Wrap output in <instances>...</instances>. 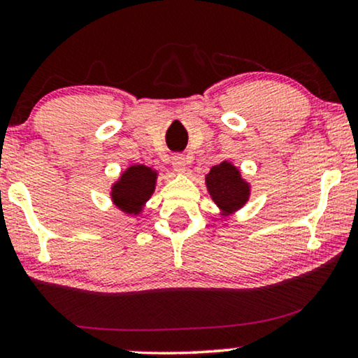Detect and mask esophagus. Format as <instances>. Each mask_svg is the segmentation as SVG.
<instances>
[{"instance_id":"1","label":"esophagus","mask_w":358,"mask_h":358,"mask_svg":"<svg viewBox=\"0 0 358 358\" xmlns=\"http://www.w3.org/2000/svg\"><path fill=\"white\" fill-rule=\"evenodd\" d=\"M172 165H173L175 172L183 173L185 170H186V162H185L183 155H173V157H172Z\"/></svg>"}]
</instances>
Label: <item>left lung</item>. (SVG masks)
Instances as JSON below:
<instances>
[{"instance_id": "left-lung-1", "label": "left lung", "mask_w": 358, "mask_h": 358, "mask_svg": "<svg viewBox=\"0 0 358 358\" xmlns=\"http://www.w3.org/2000/svg\"><path fill=\"white\" fill-rule=\"evenodd\" d=\"M206 186L222 215H230L243 208L250 199V183L241 178L240 170L227 160L210 169L206 175Z\"/></svg>"}]
</instances>
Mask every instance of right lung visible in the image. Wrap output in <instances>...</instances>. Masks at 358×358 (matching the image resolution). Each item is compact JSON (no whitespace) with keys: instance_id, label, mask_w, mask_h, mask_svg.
<instances>
[{"instance_id":"add662e5","label":"right lung","mask_w":358,"mask_h":358,"mask_svg":"<svg viewBox=\"0 0 358 358\" xmlns=\"http://www.w3.org/2000/svg\"><path fill=\"white\" fill-rule=\"evenodd\" d=\"M157 172L145 165H131L112 186L113 204L127 214L138 215L155 189Z\"/></svg>"}]
</instances>
